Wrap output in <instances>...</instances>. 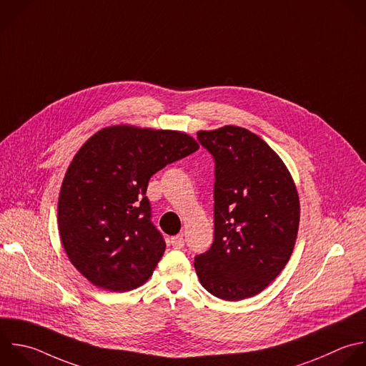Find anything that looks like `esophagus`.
Wrapping results in <instances>:
<instances>
[{
	"instance_id": "obj_1",
	"label": "esophagus",
	"mask_w": 366,
	"mask_h": 366,
	"mask_svg": "<svg viewBox=\"0 0 366 366\" xmlns=\"http://www.w3.org/2000/svg\"><path fill=\"white\" fill-rule=\"evenodd\" d=\"M170 243L174 249H182L184 246V239H183V234H176L170 239Z\"/></svg>"
}]
</instances>
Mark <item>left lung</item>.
<instances>
[{
    "label": "left lung",
    "instance_id": "1",
    "mask_svg": "<svg viewBox=\"0 0 366 366\" xmlns=\"http://www.w3.org/2000/svg\"><path fill=\"white\" fill-rule=\"evenodd\" d=\"M216 163L214 240L194 257L203 287L223 300L260 293L295 247L300 204L295 182L272 147L247 129L200 130Z\"/></svg>",
    "mask_w": 366,
    "mask_h": 366
}]
</instances>
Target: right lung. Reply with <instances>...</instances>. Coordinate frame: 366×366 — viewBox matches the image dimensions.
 Masks as SVG:
<instances>
[{"label": "right lung", "instance_id": "add662e5", "mask_svg": "<svg viewBox=\"0 0 366 366\" xmlns=\"http://www.w3.org/2000/svg\"><path fill=\"white\" fill-rule=\"evenodd\" d=\"M199 149L182 132L110 126L70 163L59 196V232L74 267L97 287L127 292L146 283L166 243L150 220V177Z\"/></svg>", "mask_w": 366, "mask_h": 366}]
</instances>
